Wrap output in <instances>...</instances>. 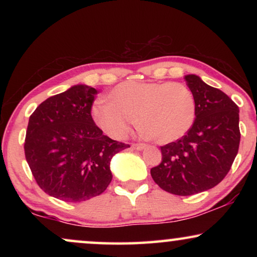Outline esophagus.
Masks as SVG:
<instances>
[{
	"label": "esophagus",
	"mask_w": 257,
	"mask_h": 257,
	"mask_svg": "<svg viewBox=\"0 0 257 257\" xmlns=\"http://www.w3.org/2000/svg\"><path fill=\"white\" fill-rule=\"evenodd\" d=\"M132 147H133V149H135V150H138V151H140V150H143V149H145V147H146V145H145V144H132Z\"/></svg>",
	"instance_id": "obj_1"
}]
</instances>
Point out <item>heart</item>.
Listing matches in <instances>:
<instances>
[{
    "mask_svg": "<svg viewBox=\"0 0 257 257\" xmlns=\"http://www.w3.org/2000/svg\"><path fill=\"white\" fill-rule=\"evenodd\" d=\"M111 101L98 100L92 107L97 125L115 139H122L139 120L144 135L159 144L182 138L195 120L192 91L181 83L124 82L111 91Z\"/></svg>",
    "mask_w": 257,
    "mask_h": 257,
    "instance_id": "1",
    "label": "heart"
}]
</instances>
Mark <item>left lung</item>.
<instances>
[{
	"instance_id": "obj_1",
	"label": "left lung",
	"mask_w": 257,
	"mask_h": 257,
	"mask_svg": "<svg viewBox=\"0 0 257 257\" xmlns=\"http://www.w3.org/2000/svg\"><path fill=\"white\" fill-rule=\"evenodd\" d=\"M195 99L192 128L177 142L161 146V163L151 175L164 191L193 195L220 184L240 145L238 106L222 91L195 75L185 76Z\"/></svg>"
}]
</instances>
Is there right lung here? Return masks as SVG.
<instances>
[{
  "label": "right lung",
  "mask_w": 257,
  "mask_h": 257,
  "mask_svg": "<svg viewBox=\"0 0 257 257\" xmlns=\"http://www.w3.org/2000/svg\"><path fill=\"white\" fill-rule=\"evenodd\" d=\"M97 90L75 85L44 100L29 118L24 153L42 191L65 202L103 193L112 180L110 161L130 147L103 135L91 108Z\"/></svg>",
  "instance_id": "right-lung-1"
}]
</instances>
